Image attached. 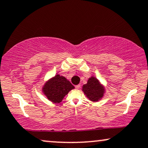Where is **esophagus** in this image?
<instances>
[{"instance_id": "esophagus-1", "label": "esophagus", "mask_w": 148, "mask_h": 148, "mask_svg": "<svg viewBox=\"0 0 148 148\" xmlns=\"http://www.w3.org/2000/svg\"><path fill=\"white\" fill-rule=\"evenodd\" d=\"M80 85H77V86H75V87L76 89H79L80 88Z\"/></svg>"}]
</instances>
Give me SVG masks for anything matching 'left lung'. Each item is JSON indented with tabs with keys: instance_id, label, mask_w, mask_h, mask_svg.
I'll list each match as a JSON object with an SVG mask.
<instances>
[{
	"instance_id": "left-lung-1",
	"label": "left lung",
	"mask_w": 148,
	"mask_h": 148,
	"mask_svg": "<svg viewBox=\"0 0 148 148\" xmlns=\"http://www.w3.org/2000/svg\"><path fill=\"white\" fill-rule=\"evenodd\" d=\"M83 91L87 97L93 102H96L102 98L104 94V88L99 84L95 77L89 79L88 84L84 85Z\"/></svg>"
}]
</instances>
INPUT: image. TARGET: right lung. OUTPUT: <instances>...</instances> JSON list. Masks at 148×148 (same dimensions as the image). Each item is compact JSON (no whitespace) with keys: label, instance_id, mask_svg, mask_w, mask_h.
Returning a JSON list of instances; mask_svg holds the SVG:
<instances>
[{"label":"right lung","instance_id":"1","mask_svg":"<svg viewBox=\"0 0 148 148\" xmlns=\"http://www.w3.org/2000/svg\"><path fill=\"white\" fill-rule=\"evenodd\" d=\"M74 86L65 77L56 75L44 86L43 92L48 99L54 103H59Z\"/></svg>","mask_w":148,"mask_h":148}]
</instances>
